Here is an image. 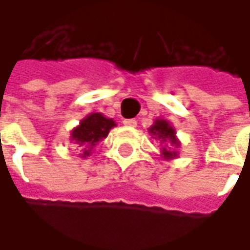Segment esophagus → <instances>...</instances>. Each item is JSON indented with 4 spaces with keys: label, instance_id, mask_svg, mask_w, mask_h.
<instances>
[{
    "label": "esophagus",
    "instance_id": "esophagus-1",
    "mask_svg": "<svg viewBox=\"0 0 250 250\" xmlns=\"http://www.w3.org/2000/svg\"><path fill=\"white\" fill-rule=\"evenodd\" d=\"M123 125H127V127H137V120L135 119H125Z\"/></svg>",
    "mask_w": 250,
    "mask_h": 250
}]
</instances>
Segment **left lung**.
Wrapping results in <instances>:
<instances>
[{
    "instance_id": "left-lung-1",
    "label": "left lung",
    "mask_w": 250,
    "mask_h": 250,
    "mask_svg": "<svg viewBox=\"0 0 250 250\" xmlns=\"http://www.w3.org/2000/svg\"><path fill=\"white\" fill-rule=\"evenodd\" d=\"M150 132L153 135H157L159 139H161L163 142L169 139L172 144H175V146L178 145V141L175 139V130L168 125V122H166V120H156V123L150 127ZM161 152L164 154V157H175L176 156L175 152H169L166 147H163Z\"/></svg>"
}]
</instances>
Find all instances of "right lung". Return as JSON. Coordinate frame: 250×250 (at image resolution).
Returning <instances> with one entry per match:
<instances>
[{"mask_svg": "<svg viewBox=\"0 0 250 250\" xmlns=\"http://www.w3.org/2000/svg\"><path fill=\"white\" fill-rule=\"evenodd\" d=\"M115 125L112 119L104 118L101 113H91L86 119H83L81 125L72 131V139L79 146L84 147L83 156H87L90 152L86 147H93L97 145L98 141H101L108 135V132Z\"/></svg>", "mask_w": 250, "mask_h": 250, "instance_id": "add662e5", "label": "right lung"}]
</instances>
